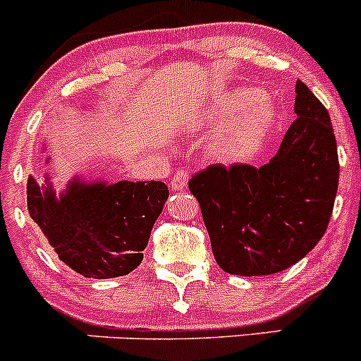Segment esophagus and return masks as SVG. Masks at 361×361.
Segmentation results:
<instances>
[{
  "label": "esophagus",
  "mask_w": 361,
  "mask_h": 361,
  "mask_svg": "<svg viewBox=\"0 0 361 361\" xmlns=\"http://www.w3.org/2000/svg\"><path fill=\"white\" fill-rule=\"evenodd\" d=\"M188 183V173L187 171H176L171 178V187L173 190H183Z\"/></svg>",
  "instance_id": "esophagus-1"
}]
</instances>
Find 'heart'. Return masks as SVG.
<instances>
[{
	"label": "heart",
	"instance_id": "heart-1",
	"mask_svg": "<svg viewBox=\"0 0 361 361\" xmlns=\"http://www.w3.org/2000/svg\"><path fill=\"white\" fill-rule=\"evenodd\" d=\"M257 97V92L250 89H239L228 94L213 108L207 116V127L211 130H224L234 122L239 113L255 103L231 130L224 134L220 141V154L227 160H245L255 154L265 134L269 133L274 118L272 104L264 97Z\"/></svg>",
	"mask_w": 361,
	"mask_h": 361
}]
</instances>
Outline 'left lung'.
I'll use <instances>...</instances> for the list:
<instances>
[{
  "instance_id": "left-lung-1",
  "label": "left lung",
  "mask_w": 361,
  "mask_h": 361,
  "mask_svg": "<svg viewBox=\"0 0 361 361\" xmlns=\"http://www.w3.org/2000/svg\"><path fill=\"white\" fill-rule=\"evenodd\" d=\"M297 120L262 167L213 164L188 188L201 206L214 260L228 274L292 267L325 234L338 187L337 143L322 101L298 80Z\"/></svg>"
}]
</instances>
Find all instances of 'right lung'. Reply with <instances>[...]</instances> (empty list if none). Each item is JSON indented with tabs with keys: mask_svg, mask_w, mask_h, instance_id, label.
I'll return each instance as SVG.
<instances>
[{
	"mask_svg": "<svg viewBox=\"0 0 361 361\" xmlns=\"http://www.w3.org/2000/svg\"><path fill=\"white\" fill-rule=\"evenodd\" d=\"M167 197L162 181L106 185L78 178L57 197L49 178L45 187L27 178L29 216L61 260L85 278H118L134 271Z\"/></svg>",
	"mask_w": 361,
	"mask_h": 361,
	"instance_id": "obj_1",
	"label": "right lung"
}]
</instances>
